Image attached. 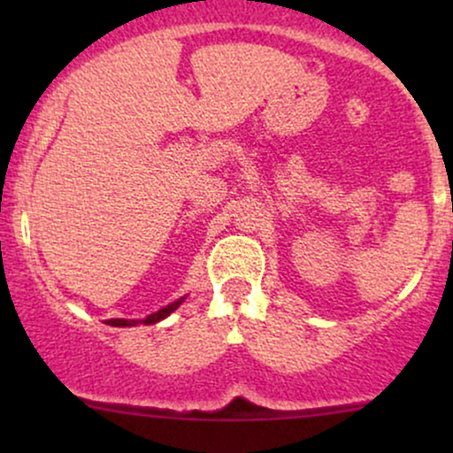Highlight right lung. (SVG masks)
I'll return each instance as SVG.
<instances>
[{
	"mask_svg": "<svg viewBox=\"0 0 453 453\" xmlns=\"http://www.w3.org/2000/svg\"><path fill=\"white\" fill-rule=\"evenodd\" d=\"M183 303H185V298H179L176 303H170L168 306H164V309H159L157 313H150L149 317H144V319H108L106 324L114 326V327H132V326H138V324H144V326L157 324V321L165 319V317H168L170 313H174V311L179 309V306Z\"/></svg>",
	"mask_w": 453,
	"mask_h": 453,
	"instance_id": "1",
	"label": "right lung"
}]
</instances>
